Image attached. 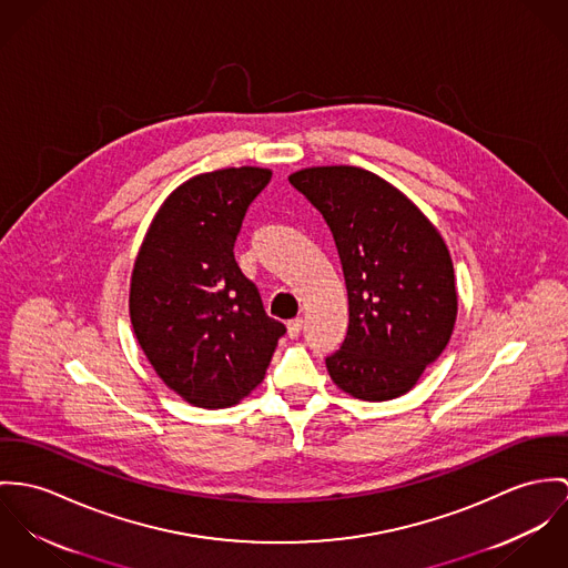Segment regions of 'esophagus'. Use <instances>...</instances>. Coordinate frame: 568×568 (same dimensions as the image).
I'll return each mask as SVG.
<instances>
[{"mask_svg": "<svg viewBox=\"0 0 568 568\" xmlns=\"http://www.w3.org/2000/svg\"><path fill=\"white\" fill-rule=\"evenodd\" d=\"M301 331H303V317H294V320L287 322V335H290L292 339L298 337Z\"/></svg>", "mask_w": 568, "mask_h": 568, "instance_id": "34e87169", "label": "esophagus"}]
</instances>
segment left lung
Listing matches in <instances>:
<instances>
[{
    "instance_id": "obj_1",
    "label": "left lung",
    "mask_w": 568,
    "mask_h": 568,
    "mask_svg": "<svg viewBox=\"0 0 568 568\" xmlns=\"http://www.w3.org/2000/svg\"><path fill=\"white\" fill-rule=\"evenodd\" d=\"M322 213L348 292V331L328 375L364 400L409 392L446 348L457 292L453 261L432 222L377 174L310 168L290 176Z\"/></svg>"
}]
</instances>
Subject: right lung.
I'll use <instances>...</instances> for the list:
<instances>
[{
	"label": "right lung",
	"instance_id": "right-lung-1",
	"mask_svg": "<svg viewBox=\"0 0 568 568\" xmlns=\"http://www.w3.org/2000/svg\"><path fill=\"white\" fill-rule=\"evenodd\" d=\"M270 179L261 168L193 176L163 202L134 261V335L156 375L195 407H231L248 396L287 331L265 314L233 253Z\"/></svg>",
	"mask_w": 568,
	"mask_h": 568
}]
</instances>
